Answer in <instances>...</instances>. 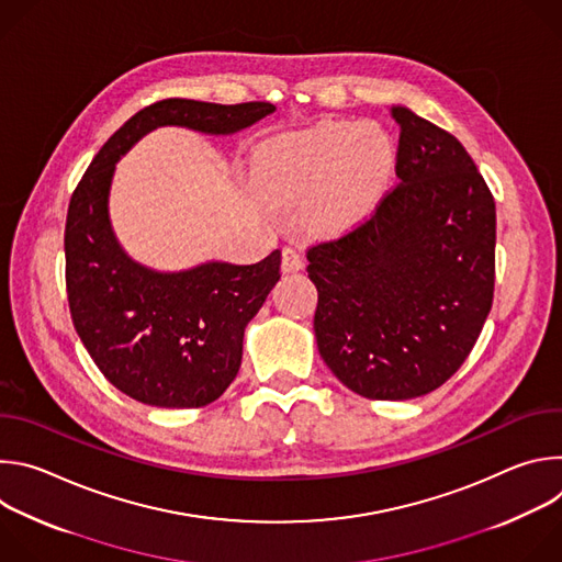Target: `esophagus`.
I'll use <instances>...</instances> for the list:
<instances>
[{
  "mask_svg": "<svg viewBox=\"0 0 562 562\" xmlns=\"http://www.w3.org/2000/svg\"><path fill=\"white\" fill-rule=\"evenodd\" d=\"M302 267H304L302 256H300L295 249L284 247V249H282V271H284V273H295V271H300Z\"/></svg>",
  "mask_w": 562,
  "mask_h": 562,
  "instance_id": "esophagus-1",
  "label": "esophagus"
}]
</instances>
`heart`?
<instances>
[{
    "label": "heart",
    "instance_id": "1",
    "mask_svg": "<svg viewBox=\"0 0 562 562\" xmlns=\"http://www.w3.org/2000/svg\"><path fill=\"white\" fill-rule=\"evenodd\" d=\"M393 162V144L373 122H319L267 142L256 157L262 193L276 204L308 202V224L338 233L378 198Z\"/></svg>",
    "mask_w": 562,
    "mask_h": 562
}]
</instances>
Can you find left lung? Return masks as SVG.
I'll return each mask as SVG.
<instances>
[{
  "instance_id": "1",
  "label": "left lung",
  "mask_w": 562,
  "mask_h": 562,
  "mask_svg": "<svg viewBox=\"0 0 562 562\" xmlns=\"http://www.w3.org/2000/svg\"><path fill=\"white\" fill-rule=\"evenodd\" d=\"M397 187L336 243L308 249L313 331L334 375L371 400L447 382L494 300L496 204L464 146L403 104Z\"/></svg>"
}]
</instances>
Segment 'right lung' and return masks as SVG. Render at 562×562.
<instances>
[{
  "label": "right lung",
  "instance_id": "add662e5",
  "mask_svg": "<svg viewBox=\"0 0 562 562\" xmlns=\"http://www.w3.org/2000/svg\"><path fill=\"white\" fill-rule=\"evenodd\" d=\"M273 111L269 102L150 104L109 137L70 198L64 254L72 325L104 378L137 403L193 409L228 389L245 329L280 280V251L256 265L209 260L180 271L133 260L111 222L115 165L155 128L228 137Z\"/></svg>",
  "mask_w": 562,
  "mask_h": 562
}]
</instances>
